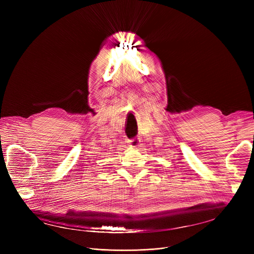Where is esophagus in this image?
<instances>
[{
	"label": "esophagus",
	"mask_w": 254,
	"mask_h": 254,
	"mask_svg": "<svg viewBox=\"0 0 254 254\" xmlns=\"http://www.w3.org/2000/svg\"><path fill=\"white\" fill-rule=\"evenodd\" d=\"M139 144H140V140L136 139V137H135V139L128 141V145H129L130 148H136L137 146H139Z\"/></svg>",
	"instance_id": "esophagus-1"
}]
</instances>
